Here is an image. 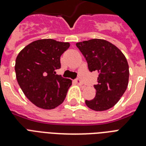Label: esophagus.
<instances>
[{
    "label": "esophagus",
    "instance_id": "esophagus-1",
    "mask_svg": "<svg viewBox=\"0 0 146 146\" xmlns=\"http://www.w3.org/2000/svg\"><path fill=\"white\" fill-rule=\"evenodd\" d=\"M75 82H76V84L80 85V86H81V85L82 84V81H81V80H80V79H79V78H77V79L75 80Z\"/></svg>",
    "mask_w": 146,
    "mask_h": 146
}]
</instances>
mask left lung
I'll return each instance as SVG.
<instances>
[{
	"label": "left lung",
	"instance_id": "1",
	"mask_svg": "<svg viewBox=\"0 0 146 146\" xmlns=\"http://www.w3.org/2000/svg\"><path fill=\"white\" fill-rule=\"evenodd\" d=\"M88 64L90 72L98 73L96 97L86 100V104L96 111H106L114 106L123 93L129 82V65L121 50L106 40L94 38L77 42Z\"/></svg>",
	"mask_w": 146,
	"mask_h": 146
}]
</instances>
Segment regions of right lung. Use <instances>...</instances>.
Wrapping results in <instances>:
<instances>
[{
	"label": "right lung",
	"instance_id": "add662e5",
	"mask_svg": "<svg viewBox=\"0 0 146 146\" xmlns=\"http://www.w3.org/2000/svg\"><path fill=\"white\" fill-rule=\"evenodd\" d=\"M70 45L50 38L40 39L29 44L17 55V82L35 106L53 109L65 99L72 80L56 74V70L60 68V56Z\"/></svg>",
	"mask_w": 146,
	"mask_h": 146
}]
</instances>
